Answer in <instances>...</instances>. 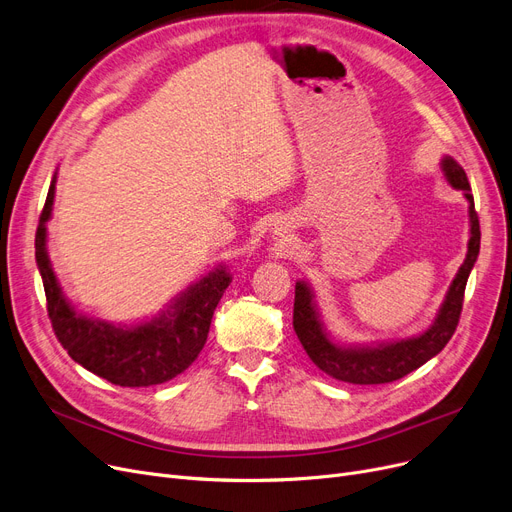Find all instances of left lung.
Here are the masks:
<instances>
[{"instance_id":"left-lung-1","label":"left lung","mask_w":512,"mask_h":512,"mask_svg":"<svg viewBox=\"0 0 512 512\" xmlns=\"http://www.w3.org/2000/svg\"><path fill=\"white\" fill-rule=\"evenodd\" d=\"M441 169L452 188L462 190L466 201H469V217H471V238L466 259L460 265L456 278L450 284V291L443 299L435 322L418 337L402 339L393 343H381L374 347H358V345H337L326 335L324 324L320 320L318 307L314 303V293L305 282H297L295 286V309H293V326L297 337L307 351L309 360L314 362L322 372L343 383L353 385H381L393 383L412 370L420 368L425 362L448 345L460 320L464 288L473 265L479 255L481 230L479 217L475 211V201L471 194L469 177L464 169L452 159L446 157L441 161Z\"/></svg>"}]
</instances>
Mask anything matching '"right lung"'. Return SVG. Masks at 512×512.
Here are the masks:
<instances>
[{
	"label": "right lung",
	"mask_w": 512,
	"mask_h": 512,
	"mask_svg": "<svg viewBox=\"0 0 512 512\" xmlns=\"http://www.w3.org/2000/svg\"><path fill=\"white\" fill-rule=\"evenodd\" d=\"M56 175L35 234V259L48 301L54 335L71 358L119 387L161 385L182 374L207 343L213 311L232 282L219 265L177 295L161 316L138 326H117L81 316L64 299L48 257V219L52 215Z\"/></svg>",
	"instance_id": "add662e5"
}]
</instances>
